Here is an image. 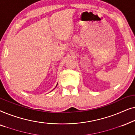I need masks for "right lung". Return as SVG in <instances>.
<instances>
[{
    "label": "right lung",
    "instance_id": "add662e5",
    "mask_svg": "<svg viewBox=\"0 0 135 135\" xmlns=\"http://www.w3.org/2000/svg\"><path fill=\"white\" fill-rule=\"evenodd\" d=\"M57 85H58V84H57V85H56V86H57ZM56 87H55V88H56ZM55 88H54V89H55Z\"/></svg>",
    "mask_w": 135,
    "mask_h": 135
}]
</instances>
